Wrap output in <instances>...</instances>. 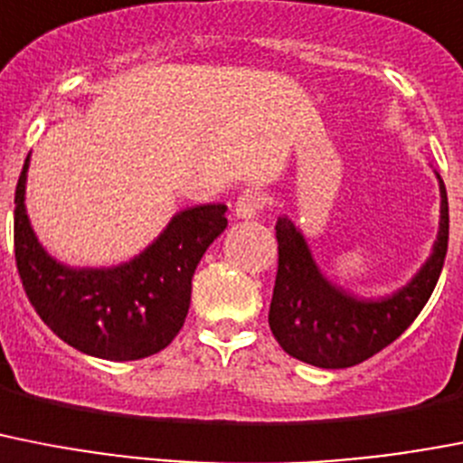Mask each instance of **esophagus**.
<instances>
[{
  "label": "esophagus",
  "instance_id": "esophagus-1",
  "mask_svg": "<svg viewBox=\"0 0 463 463\" xmlns=\"http://www.w3.org/2000/svg\"><path fill=\"white\" fill-rule=\"evenodd\" d=\"M264 203H267L264 194L255 192V189H246V192L236 199L234 215L239 217V220H255V217L260 215V211L264 208Z\"/></svg>",
  "mask_w": 463,
  "mask_h": 463
}]
</instances>
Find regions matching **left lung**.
<instances>
[{"mask_svg":"<svg viewBox=\"0 0 463 463\" xmlns=\"http://www.w3.org/2000/svg\"><path fill=\"white\" fill-rule=\"evenodd\" d=\"M440 189V220L430 255L417 274L382 298H358L323 274L309 241L288 215L276 222L279 274L269 327L288 355L326 370L363 363L401 337L429 302L440 279L449 239L448 192Z\"/></svg>","mask_w":463,"mask_h":463,"instance_id":"1","label":"left lung"}]
</instances>
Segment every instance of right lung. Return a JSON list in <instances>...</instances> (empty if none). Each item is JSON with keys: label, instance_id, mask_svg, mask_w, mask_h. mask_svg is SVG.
<instances>
[{"label": "right lung", "instance_id": "right-lung-1", "mask_svg": "<svg viewBox=\"0 0 463 463\" xmlns=\"http://www.w3.org/2000/svg\"><path fill=\"white\" fill-rule=\"evenodd\" d=\"M30 154L15 187V264L27 298L62 342L105 361H140L171 345L187 318L192 279L227 229V205L175 213L145 250L112 267H70L39 243L25 208Z\"/></svg>", "mask_w": 463, "mask_h": 463}]
</instances>
